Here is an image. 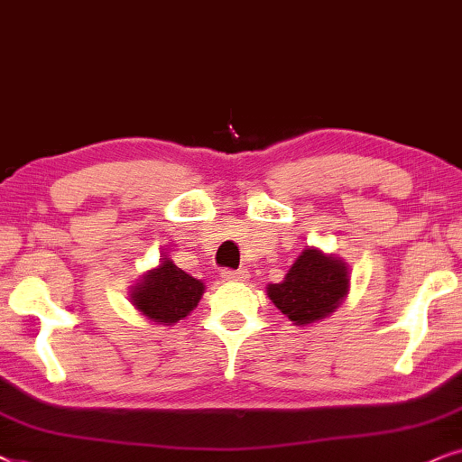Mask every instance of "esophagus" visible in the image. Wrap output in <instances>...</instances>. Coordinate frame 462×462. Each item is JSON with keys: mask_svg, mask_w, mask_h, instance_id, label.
<instances>
[{"mask_svg": "<svg viewBox=\"0 0 462 462\" xmlns=\"http://www.w3.org/2000/svg\"><path fill=\"white\" fill-rule=\"evenodd\" d=\"M247 276H249L247 270H230V268L221 270V279L224 281H245Z\"/></svg>", "mask_w": 462, "mask_h": 462, "instance_id": "esophagus-1", "label": "esophagus"}]
</instances>
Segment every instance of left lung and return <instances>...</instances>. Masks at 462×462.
Masks as SVG:
<instances>
[{
  "label": "left lung",
  "mask_w": 462,
  "mask_h": 462,
  "mask_svg": "<svg viewBox=\"0 0 462 462\" xmlns=\"http://www.w3.org/2000/svg\"><path fill=\"white\" fill-rule=\"evenodd\" d=\"M348 268L340 257L309 247L295 260L285 281L268 285V298L295 325H310L331 315L348 293Z\"/></svg>",
  "instance_id": "8db88e82"
}]
</instances>
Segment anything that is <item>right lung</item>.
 <instances>
[{
	"instance_id": "obj_1",
	"label": "right lung",
	"mask_w": 462,
	"mask_h": 462,
	"mask_svg": "<svg viewBox=\"0 0 462 462\" xmlns=\"http://www.w3.org/2000/svg\"><path fill=\"white\" fill-rule=\"evenodd\" d=\"M205 285L162 257L158 268L147 270L131 287V302L141 315L158 325H175L199 306Z\"/></svg>"
}]
</instances>
